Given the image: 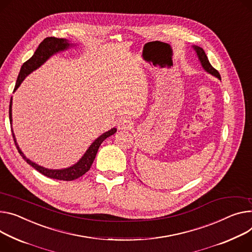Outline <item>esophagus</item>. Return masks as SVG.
Instances as JSON below:
<instances>
[{
    "instance_id": "1",
    "label": "esophagus",
    "mask_w": 252,
    "mask_h": 252,
    "mask_svg": "<svg viewBox=\"0 0 252 252\" xmlns=\"http://www.w3.org/2000/svg\"><path fill=\"white\" fill-rule=\"evenodd\" d=\"M118 128L119 129H127V128H129L130 126H131V122L129 121V120H127V119H120L119 120V122H118Z\"/></svg>"
}]
</instances>
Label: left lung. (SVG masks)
<instances>
[{
  "instance_id": "1",
  "label": "left lung",
  "mask_w": 252,
  "mask_h": 252,
  "mask_svg": "<svg viewBox=\"0 0 252 252\" xmlns=\"http://www.w3.org/2000/svg\"><path fill=\"white\" fill-rule=\"evenodd\" d=\"M195 49H196V52H197V54H198L199 60H200L201 63H202L203 67L205 68V70L208 71L209 73L213 74V75H215L216 77H218L219 80H221V75H220L219 71L211 65V63H209V60H208V57H207L205 51L203 50V48H201V47H199V46H195Z\"/></svg>"
}]
</instances>
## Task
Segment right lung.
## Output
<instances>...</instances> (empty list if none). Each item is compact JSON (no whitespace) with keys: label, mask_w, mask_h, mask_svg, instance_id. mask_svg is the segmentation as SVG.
Segmentation results:
<instances>
[{"label":"right lung","mask_w":252,"mask_h":252,"mask_svg":"<svg viewBox=\"0 0 252 252\" xmlns=\"http://www.w3.org/2000/svg\"><path fill=\"white\" fill-rule=\"evenodd\" d=\"M68 46H69L68 41L66 39H63V38H56V37L45 38V39L39 45H38L36 51L34 52L31 59H29L21 66V69H20V72H19L14 91H16L19 88V86L21 85L23 80L30 72H32L33 70L39 67L41 64H43L52 54L59 52V51H62V50H64ZM9 118H10V123L12 124V98L10 100ZM11 130H12V128H11ZM116 131H117V129L113 128L110 131L101 135V136L99 138H96L94 141V143L89 147V149L84 154V157L81 158V160L79 162L68 168H64V169H48V168H44L40 165H38V164L30 161L28 158H26V157L22 153L20 148H19V146L16 142V139H15V136H14L13 130H12V135H13L15 145H16L19 153H20V156L23 158V159L28 164H30L32 167H34L37 171H39L40 173H42L43 176L50 178V179H55V180H60V181H73V180L81 178L82 176L85 175L87 171L90 170V168L94 160L95 154L99 150L100 145L107 137L111 136V135H113Z\"/></svg>","instance_id":"add662e5"}]
</instances>
